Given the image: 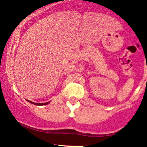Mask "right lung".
Instances as JSON below:
<instances>
[{"mask_svg": "<svg viewBox=\"0 0 147 147\" xmlns=\"http://www.w3.org/2000/svg\"><path fill=\"white\" fill-rule=\"evenodd\" d=\"M28 101V102L31 103V104H34V105H36V106H43V105H47V104H48L50 102H46V103H35V102H31V101H29V100H27Z\"/></svg>", "mask_w": 147, "mask_h": 147, "instance_id": "add662e5", "label": "right lung"}]
</instances>
